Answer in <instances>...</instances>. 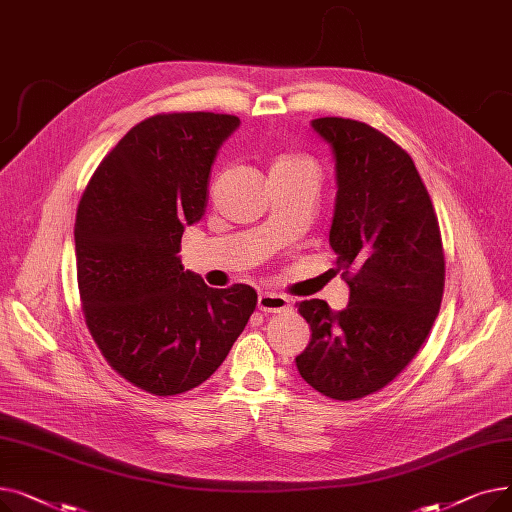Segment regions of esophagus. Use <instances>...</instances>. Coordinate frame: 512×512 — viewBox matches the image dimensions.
Instances as JSON below:
<instances>
[{
    "label": "esophagus",
    "instance_id": "34e87169",
    "mask_svg": "<svg viewBox=\"0 0 512 512\" xmlns=\"http://www.w3.org/2000/svg\"><path fill=\"white\" fill-rule=\"evenodd\" d=\"M257 307L263 313H284L290 309V299L278 292H261L257 299Z\"/></svg>",
    "mask_w": 512,
    "mask_h": 512
}]
</instances>
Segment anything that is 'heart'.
I'll use <instances>...</instances> for the list:
<instances>
[{"label":"heart","instance_id":"heart-1","mask_svg":"<svg viewBox=\"0 0 512 512\" xmlns=\"http://www.w3.org/2000/svg\"><path fill=\"white\" fill-rule=\"evenodd\" d=\"M276 164H307V159H303L299 155H282L276 159Z\"/></svg>","mask_w":512,"mask_h":512}]
</instances>
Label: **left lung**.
Returning <instances> with one entry per match:
<instances>
[{
    "label": "left lung",
    "mask_w": 512,
    "mask_h": 512,
    "mask_svg": "<svg viewBox=\"0 0 512 512\" xmlns=\"http://www.w3.org/2000/svg\"><path fill=\"white\" fill-rule=\"evenodd\" d=\"M311 128L334 155L336 203L330 245L351 297L297 303L311 340L301 378L328 398L382 390L425 342L440 311L444 253L427 188L405 149L365 122L317 118Z\"/></svg>",
    "instance_id": "1"
}]
</instances>
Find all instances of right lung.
<instances>
[{"label":"right lung","instance_id":"1","mask_svg":"<svg viewBox=\"0 0 512 512\" xmlns=\"http://www.w3.org/2000/svg\"><path fill=\"white\" fill-rule=\"evenodd\" d=\"M238 126L211 112L151 116L103 157L78 203L87 326L107 363L155 396L203 384L257 305L251 286L209 288L178 257L184 228L205 215L213 159Z\"/></svg>","mask_w":512,"mask_h":512}]
</instances>
